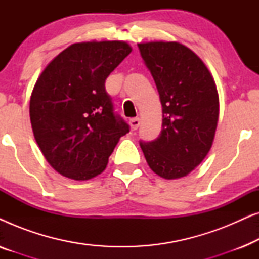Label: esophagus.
Masks as SVG:
<instances>
[{"label":"esophagus","mask_w":259,"mask_h":259,"mask_svg":"<svg viewBox=\"0 0 259 259\" xmlns=\"http://www.w3.org/2000/svg\"><path fill=\"white\" fill-rule=\"evenodd\" d=\"M130 126H131V130L132 131H136L138 127L140 126V119L139 118H133L130 120Z\"/></svg>","instance_id":"esophagus-1"}]
</instances>
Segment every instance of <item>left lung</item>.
Returning a JSON list of instances; mask_svg holds the SVG:
<instances>
[{"label":"left lung","instance_id":"8db88e82","mask_svg":"<svg viewBox=\"0 0 259 259\" xmlns=\"http://www.w3.org/2000/svg\"><path fill=\"white\" fill-rule=\"evenodd\" d=\"M153 76L162 106L157 139L140 141L152 171L165 179L192 172L206 157L219 116L217 87L207 67L179 42L138 44Z\"/></svg>","mask_w":259,"mask_h":259}]
</instances>
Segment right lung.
I'll use <instances>...</instances> for the list:
<instances>
[{
  "instance_id": "1",
  "label": "right lung",
  "mask_w": 259,
  "mask_h": 259,
  "mask_svg": "<svg viewBox=\"0 0 259 259\" xmlns=\"http://www.w3.org/2000/svg\"><path fill=\"white\" fill-rule=\"evenodd\" d=\"M131 52L123 41L74 44L38 76L30 97L31 128L60 175L74 180L100 175L120 138L130 132L114 113L105 81Z\"/></svg>"
}]
</instances>
